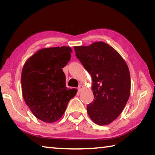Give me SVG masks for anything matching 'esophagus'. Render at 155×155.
Here are the masks:
<instances>
[{"mask_svg":"<svg viewBox=\"0 0 155 155\" xmlns=\"http://www.w3.org/2000/svg\"><path fill=\"white\" fill-rule=\"evenodd\" d=\"M83 85H80L79 86H78V90L79 91H82V90H83Z\"/></svg>","mask_w":155,"mask_h":155,"instance_id":"obj_1","label":"esophagus"}]
</instances>
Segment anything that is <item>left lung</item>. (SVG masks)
<instances>
[{"mask_svg":"<svg viewBox=\"0 0 155 155\" xmlns=\"http://www.w3.org/2000/svg\"><path fill=\"white\" fill-rule=\"evenodd\" d=\"M74 48L92 79L94 101L87 105L89 116L96 124H109L121 114L129 98L130 77L127 63L103 41Z\"/></svg>","mask_w":155,"mask_h":155,"instance_id":"8db88e82","label":"left lung"}]
</instances>
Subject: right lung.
I'll use <instances>...</instances> for the list:
<instances>
[{
    "mask_svg": "<svg viewBox=\"0 0 155 155\" xmlns=\"http://www.w3.org/2000/svg\"><path fill=\"white\" fill-rule=\"evenodd\" d=\"M68 46L41 49L24 65L21 74L22 95L33 115L41 121L52 123L59 120L68 102L77 94L68 89L63 68L71 58Z\"/></svg>",
    "mask_w": 155,
    "mask_h": 155,
    "instance_id": "1",
    "label": "right lung"
}]
</instances>
